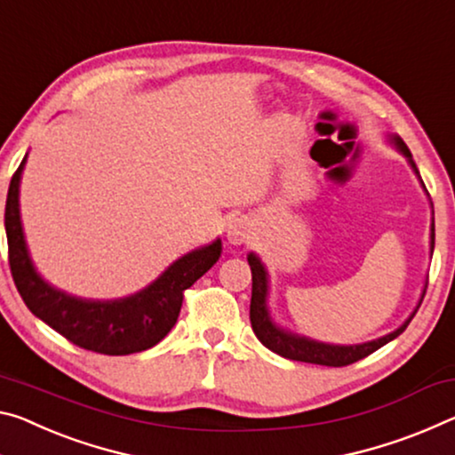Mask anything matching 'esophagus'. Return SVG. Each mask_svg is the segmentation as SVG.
<instances>
[{
	"mask_svg": "<svg viewBox=\"0 0 455 455\" xmlns=\"http://www.w3.org/2000/svg\"><path fill=\"white\" fill-rule=\"evenodd\" d=\"M249 233H251V228H249V222L247 220H243V219L228 220V225H227V239H228V243L241 244V243H244V241L249 239Z\"/></svg>",
	"mask_w": 455,
	"mask_h": 455,
	"instance_id": "1",
	"label": "esophagus"
}]
</instances>
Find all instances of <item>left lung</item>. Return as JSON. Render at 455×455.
I'll return each mask as SVG.
<instances>
[{"instance_id":"1","label":"left lung","mask_w":455,"mask_h":455,"mask_svg":"<svg viewBox=\"0 0 455 455\" xmlns=\"http://www.w3.org/2000/svg\"><path fill=\"white\" fill-rule=\"evenodd\" d=\"M388 141H391L393 146L407 157L411 168H413L415 174L419 176V170H417V165L413 162V156H411L407 143L403 141L399 135H388ZM419 180H421V176H419ZM434 244H435V227L431 225V253H434ZM247 261L251 265V273H253V291H251V312H249V315H251V326H253L255 336L259 338V340H261L263 346H267V348L275 352V355L283 356V358H290V360H299V363H309V364L346 366V364L356 363V360H360V358L372 355V352L379 350L380 346H385L387 342L395 340L396 336L405 331V328L409 326V322L413 320V315L417 314V309H419V306H421L425 290H427V285H425L423 295L419 299V306L415 307V312L409 315L405 323H401V326L396 328L395 331H391V334H387L383 338H377V340L364 342V344L336 346V344L312 340V338L293 334V331L277 326V323L271 320L269 307H267V293H269L267 287H269V279H267V271H265V267L261 263V259H259L255 253H249Z\"/></svg>"}]
</instances>
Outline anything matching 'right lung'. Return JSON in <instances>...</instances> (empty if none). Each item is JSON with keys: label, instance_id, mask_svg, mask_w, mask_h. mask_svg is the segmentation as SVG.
Returning a JSON list of instances; mask_svg holds the SVG:
<instances>
[{"label": "right lung", "instance_id": "right-lung-1", "mask_svg": "<svg viewBox=\"0 0 455 455\" xmlns=\"http://www.w3.org/2000/svg\"><path fill=\"white\" fill-rule=\"evenodd\" d=\"M26 157L7 190L5 235L13 283L28 309L72 344L99 355L125 356L156 346L174 328L184 291L219 261L220 239L180 257L154 283L129 298L107 301L76 298L42 279L28 253L20 219V178Z\"/></svg>", "mask_w": 455, "mask_h": 455}]
</instances>
